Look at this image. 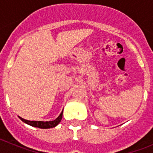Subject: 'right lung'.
<instances>
[{
  "label": "right lung",
  "mask_w": 153,
  "mask_h": 153,
  "mask_svg": "<svg viewBox=\"0 0 153 153\" xmlns=\"http://www.w3.org/2000/svg\"><path fill=\"white\" fill-rule=\"evenodd\" d=\"M63 111H62L56 120H53V121H46V122H44V121H30V120H24L20 117H18L22 120L23 122L31 126L37 127V128H40V129H50V128L56 126L58 124L60 123L62 120V117H63Z\"/></svg>",
  "instance_id": "1"
}]
</instances>
